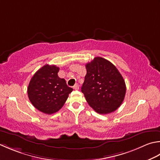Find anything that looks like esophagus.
I'll use <instances>...</instances> for the list:
<instances>
[{
	"label": "esophagus",
	"mask_w": 160,
	"mask_h": 160,
	"mask_svg": "<svg viewBox=\"0 0 160 160\" xmlns=\"http://www.w3.org/2000/svg\"><path fill=\"white\" fill-rule=\"evenodd\" d=\"M79 87H80L79 84H75V85L73 86V89L77 90V89H79Z\"/></svg>",
	"instance_id": "esophagus-1"
}]
</instances>
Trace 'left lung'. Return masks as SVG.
<instances>
[{
  "label": "left lung",
  "mask_w": 160,
  "mask_h": 160,
  "mask_svg": "<svg viewBox=\"0 0 160 160\" xmlns=\"http://www.w3.org/2000/svg\"><path fill=\"white\" fill-rule=\"evenodd\" d=\"M87 74L81 91L89 105L98 114L113 112L120 107L126 95V83L110 62L96 57L86 64Z\"/></svg>",
  "instance_id": "obj_1"
}]
</instances>
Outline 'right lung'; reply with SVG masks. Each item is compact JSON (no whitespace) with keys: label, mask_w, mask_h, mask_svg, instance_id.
I'll return each instance as SVG.
<instances>
[{"label":"right lung","mask_w":160,"mask_h":160,"mask_svg":"<svg viewBox=\"0 0 160 160\" xmlns=\"http://www.w3.org/2000/svg\"><path fill=\"white\" fill-rule=\"evenodd\" d=\"M59 68L46 64L34 73L28 87L30 101L36 109L47 114L59 111L73 89L58 75Z\"/></svg>","instance_id":"right-lung-1"}]
</instances>
